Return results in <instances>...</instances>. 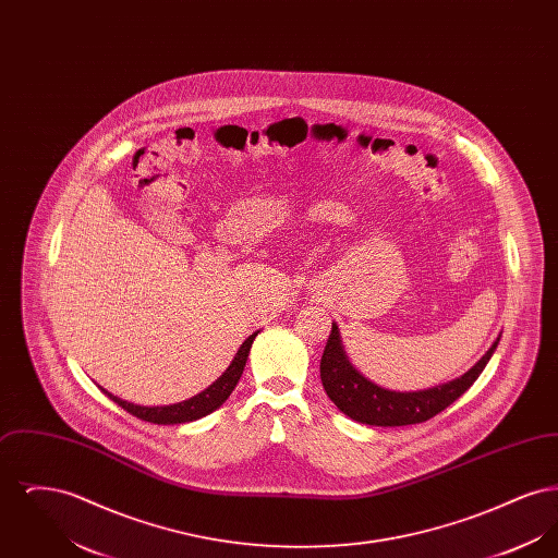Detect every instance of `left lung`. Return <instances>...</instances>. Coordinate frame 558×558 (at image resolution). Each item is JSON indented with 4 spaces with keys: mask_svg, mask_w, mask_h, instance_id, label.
<instances>
[{
    "mask_svg": "<svg viewBox=\"0 0 558 558\" xmlns=\"http://www.w3.org/2000/svg\"><path fill=\"white\" fill-rule=\"evenodd\" d=\"M498 341L500 339H496L489 351L460 378L425 391L398 393L374 385L347 362L339 328L337 324H332L319 360V378L326 396L335 401V405L343 414L357 423L372 426L416 425L437 416L464 391L471 389L478 374L487 366L492 353L496 351Z\"/></svg>",
    "mask_w": 558,
    "mask_h": 558,
    "instance_id": "obj_1",
    "label": "left lung"
}]
</instances>
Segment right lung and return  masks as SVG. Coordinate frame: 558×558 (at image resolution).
<instances>
[{
    "mask_svg": "<svg viewBox=\"0 0 558 558\" xmlns=\"http://www.w3.org/2000/svg\"><path fill=\"white\" fill-rule=\"evenodd\" d=\"M257 332L251 335L242 345H240L236 357L232 360V364L228 366V371L223 372L209 389H205L203 393L194 396V398L186 399L182 403H173V405H160V408H144V405H133L130 401L114 398L112 393H107L108 398L112 399L114 403H119L123 410H128L135 418L146 421V423H155V425H182V423H190L196 418H203L207 414H211L213 410H217L226 399L230 398V393L234 391L236 383H239L240 374L244 371L246 357L251 345L255 341Z\"/></svg>",
    "mask_w": 558,
    "mask_h": 558,
    "instance_id": "right-lung-1",
    "label": "right lung"
}]
</instances>
